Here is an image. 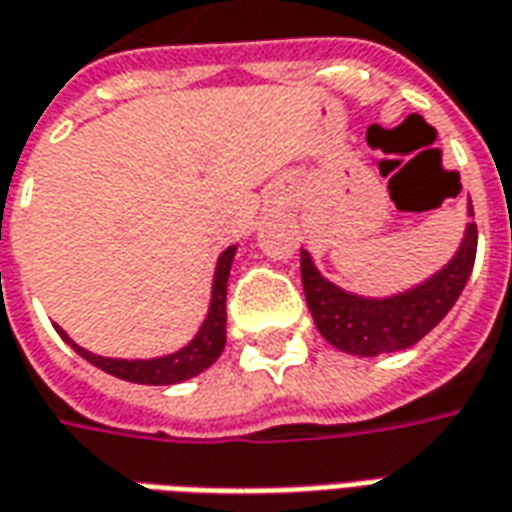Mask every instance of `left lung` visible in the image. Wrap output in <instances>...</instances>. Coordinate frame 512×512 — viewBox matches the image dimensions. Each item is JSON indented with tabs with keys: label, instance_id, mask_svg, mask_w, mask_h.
Here are the masks:
<instances>
[{
	"label": "left lung",
	"instance_id": "1",
	"mask_svg": "<svg viewBox=\"0 0 512 512\" xmlns=\"http://www.w3.org/2000/svg\"><path fill=\"white\" fill-rule=\"evenodd\" d=\"M468 216L474 210L468 205ZM477 257V224L468 221L466 238L457 255L446 266L405 293L388 299H368L357 293H346L330 280H324L313 266V260L302 249V285L305 299L318 332L327 341L360 357H377L385 352H399L418 343L441 321L460 291L466 288L471 268Z\"/></svg>",
	"mask_w": 512,
	"mask_h": 512
}]
</instances>
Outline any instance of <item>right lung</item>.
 I'll return each instance as SVG.
<instances>
[{
	"instance_id": "1",
	"label": "right lung",
	"mask_w": 512,
	"mask_h": 512,
	"mask_svg": "<svg viewBox=\"0 0 512 512\" xmlns=\"http://www.w3.org/2000/svg\"><path fill=\"white\" fill-rule=\"evenodd\" d=\"M235 249L238 246L224 249L219 263H216L213 296H210V310H207L205 324L199 327L194 341L182 346L180 352H174V355L152 357V360H119V357L91 355L88 349H82V346L71 341L60 327H55L57 335L66 343H71V349L80 357H85L88 363H94L96 368H102V371L119 377V380L138 382V385H174V382L191 380L196 374H202L205 368L213 366L224 352V343H227V280H230Z\"/></svg>"
}]
</instances>
